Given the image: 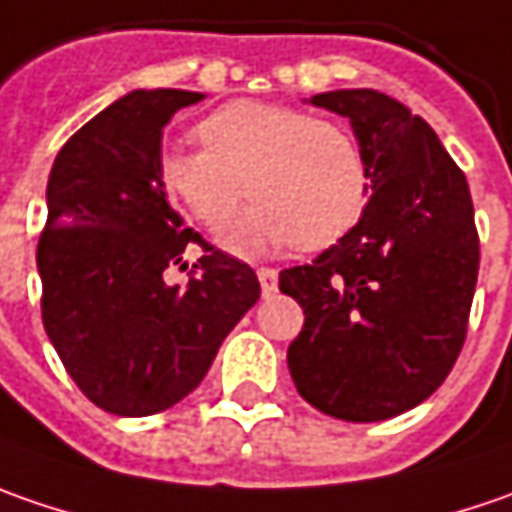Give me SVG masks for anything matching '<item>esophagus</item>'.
<instances>
[{
	"label": "esophagus",
	"instance_id": "esophagus-1",
	"mask_svg": "<svg viewBox=\"0 0 512 512\" xmlns=\"http://www.w3.org/2000/svg\"><path fill=\"white\" fill-rule=\"evenodd\" d=\"M257 280H260L263 295H272V292L278 289V272L269 269V266H260V269H257Z\"/></svg>",
	"mask_w": 512,
	"mask_h": 512
}]
</instances>
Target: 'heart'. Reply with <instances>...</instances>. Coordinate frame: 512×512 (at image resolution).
<instances>
[{
	"label": "heart",
	"instance_id": "obj_1",
	"mask_svg": "<svg viewBox=\"0 0 512 512\" xmlns=\"http://www.w3.org/2000/svg\"><path fill=\"white\" fill-rule=\"evenodd\" d=\"M203 148L174 145L157 183L206 229L220 232L249 194L255 203L223 234L234 252L283 246L315 252L364 214L369 174L355 137L335 120L272 102L240 100L197 125Z\"/></svg>",
	"mask_w": 512,
	"mask_h": 512
}]
</instances>
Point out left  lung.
Instances as JSON below:
<instances>
[{"label":"left lung","instance_id":"left-lung-1","mask_svg":"<svg viewBox=\"0 0 512 512\" xmlns=\"http://www.w3.org/2000/svg\"><path fill=\"white\" fill-rule=\"evenodd\" d=\"M312 105L349 117L372 197L335 246L280 272V292L306 315L286 361L315 410L384 421L430 398L464 346L478 278L473 197L404 102L346 88Z\"/></svg>","mask_w":512,"mask_h":512}]
</instances>
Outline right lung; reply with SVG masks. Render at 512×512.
Masks as SVG:
<instances>
[{"instance_id":"right-lung-1","label":"right lung","mask_w":512,"mask_h":512,"mask_svg":"<svg viewBox=\"0 0 512 512\" xmlns=\"http://www.w3.org/2000/svg\"><path fill=\"white\" fill-rule=\"evenodd\" d=\"M203 94L131 91L79 128L48 177L39 234L42 323L100 410L143 418L200 387L223 338L260 298L252 266L183 229L157 183L163 128ZM204 249L186 287L162 272ZM185 265V264H184Z\"/></svg>"}]
</instances>
